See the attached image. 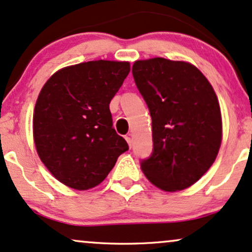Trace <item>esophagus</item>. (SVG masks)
<instances>
[{
	"instance_id": "obj_1",
	"label": "esophagus",
	"mask_w": 252,
	"mask_h": 252,
	"mask_svg": "<svg viewBox=\"0 0 252 252\" xmlns=\"http://www.w3.org/2000/svg\"><path fill=\"white\" fill-rule=\"evenodd\" d=\"M126 142H128L129 147H130V148H131V145H132V139H131V137H130V135H128V136H126Z\"/></svg>"
}]
</instances>
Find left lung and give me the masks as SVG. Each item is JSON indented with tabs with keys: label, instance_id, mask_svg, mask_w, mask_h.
Listing matches in <instances>:
<instances>
[{
	"label": "left lung",
	"instance_id": "8db88e82",
	"mask_svg": "<svg viewBox=\"0 0 252 252\" xmlns=\"http://www.w3.org/2000/svg\"><path fill=\"white\" fill-rule=\"evenodd\" d=\"M136 86L153 120V155L141 169L154 186L176 192L214 164L222 143L220 102L202 71L186 61H135Z\"/></svg>",
	"mask_w": 252,
	"mask_h": 252
}]
</instances>
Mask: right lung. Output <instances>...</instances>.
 Listing matches in <instances>:
<instances>
[{"label":"right lung","instance_id":"1","mask_svg":"<svg viewBox=\"0 0 252 252\" xmlns=\"http://www.w3.org/2000/svg\"><path fill=\"white\" fill-rule=\"evenodd\" d=\"M129 71L126 61H89L60 69L42 87L32 116L35 148L64 186H98L129 149L109 109Z\"/></svg>","mask_w":252,"mask_h":252}]
</instances>
